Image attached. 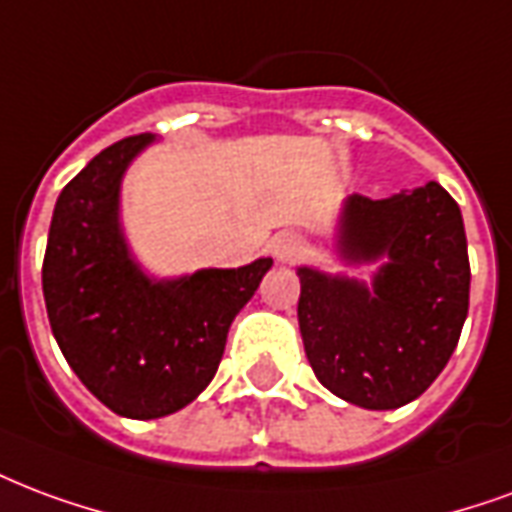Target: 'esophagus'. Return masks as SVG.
I'll use <instances>...</instances> for the list:
<instances>
[{"mask_svg": "<svg viewBox=\"0 0 512 512\" xmlns=\"http://www.w3.org/2000/svg\"><path fill=\"white\" fill-rule=\"evenodd\" d=\"M271 252H274V257L279 263H295V260H301V257L309 252V244H306V238L298 236V233H282V236L274 238Z\"/></svg>", "mask_w": 512, "mask_h": 512, "instance_id": "34e87169", "label": "esophagus"}]
</instances>
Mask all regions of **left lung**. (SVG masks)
Listing matches in <instances>:
<instances>
[{"label": "left lung", "mask_w": 512, "mask_h": 512, "mask_svg": "<svg viewBox=\"0 0 512 512\" xmlns=\"http://www.w3.org/2000/svg\"><path fill=\"white\" fill-rule=\"evenodd\" d=\"M333 249L369 282L301 266L298 328L325 388L363 410H396L429 388L469 309L461 208L437 181L342 203Z\"/></svg>", "instance_id": "left-lung-1"}]
</instances>
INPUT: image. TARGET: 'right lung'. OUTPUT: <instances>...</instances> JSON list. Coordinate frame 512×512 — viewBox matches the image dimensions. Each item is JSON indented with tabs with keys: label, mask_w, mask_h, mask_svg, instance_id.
<instances>
[{
	"label": "right lung",
	"mask_w": 512,
	"mask_h": 512,
	"mask_svg": "<svg viewBox=\"0 0 512 512\" xmlns=\"http://www.w3.org/2000/svg\"><path fill=\"white\" fill-rule=\"evenodd\" d=\"M157 135L100 151L56 200L43 260L51 331L78 380L121 418L154 420L214 380L227 331L274 260L157 279L121 225V179Z\"/></svg>",
	"instance_id": "add662e5"
}]
</instances>
